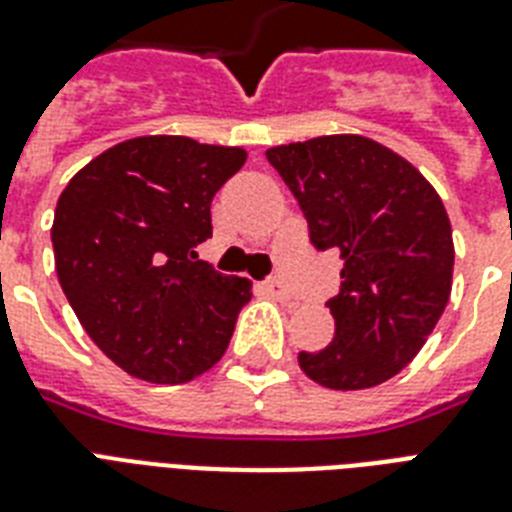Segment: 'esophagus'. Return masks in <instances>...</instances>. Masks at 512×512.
Listing matches in <instances>:
<instances>
[{"label":"esophagus","mask_w":512,"mask_h":512,"mask_svg":"<svg viewBox=\"0 0 512 512\" xmlns=\"http://www.w3.org/2000/svg\"><path fill=\"white\" fill-rule=\"evenodd\" d=\"M265 292L273 297V300H289V289L281 284L279 279H268L265 281Z\"/></svg>","instance_id":"obj_1"}]
</instances>
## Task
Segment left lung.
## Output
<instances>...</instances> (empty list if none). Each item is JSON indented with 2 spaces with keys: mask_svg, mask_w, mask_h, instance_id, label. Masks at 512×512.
Here are the masks:
<instances>
[{
  "mask_svg": "<svg viewBox=\"0 0 512 512\" xmlns=\"http://www.w3.org/2000/svg\"><path fill=\"white\" fill-rule=\"evenodd\" d=\"M295 193L316 249H337L340 292L327 303L335 337L300 353V369L329 390L396 377L452 295V223L412 162L377 140L342 132L265 151Z\"/></svg>",
  "mask_w": 512,
  "mask_h": 512,
  "instance_id": "left-lung-1",
  "label": "left lung"
}]
</instances>
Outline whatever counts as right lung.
Here are the masks:
<instances>
[{"label":"right lung","mask_w":512,"mask_h":512,"mask_svg":"<svg viewBox=\"0 0 512 512\" xmlns=\"http://www.w3.org/2000/svg\"><path fill=\"white\" fill-rule=\"evenodd\" d=\"M247 151L143 135L84 164L52 220L55 271L84 332L124 372L177 385L223 358L252 281L199 260L209 204Z\"/></svg>","instance_id":"right-lung-1"}]
</instances>
